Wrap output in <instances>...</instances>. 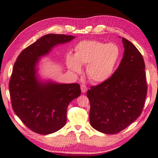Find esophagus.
Listing matches in <instances>:
<instances>
[{"label": "esophagus", "mask_w": 158, "mask_h": 158, "mask_svg": "<svg viewBox=\"0 0 158 158\" xmlns=\"http://www.w3.org/2000/svg\"><path fill=\"white\" fill-rule=\"evenodd\" d=\"M80 88H81V91L83 93H86L87 90H88V88H87V86L85 85H81V86H80Z\"/></svg>", "instance_id": "34e87169"}]
</instances>
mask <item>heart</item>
<instances>
[{
  "instance_id": "heart-1",
  "label": "heart",
  "mask_w": 158,
  "mask_h": 158,
  "mask_svg": "<svg viewBox=\"0 0 158 158\" xmlns=\"http://www.w3.org/2000/svg\"><path fill=\"white\" fill-rule=\"evenodd\" d=\"M120 56V50L114 43L106 44L98 40H83L75 47V55L66 56L68 67L78 72L86 65L88 78L94 82H101L113 73Z\"/></svg>"
}]
</instances>
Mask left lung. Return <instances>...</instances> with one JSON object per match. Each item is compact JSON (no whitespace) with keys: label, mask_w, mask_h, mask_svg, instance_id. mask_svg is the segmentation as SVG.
<instances>
[{"label":"left lung","mask_w":158,"mask_h":158,"mask_svg":"<svg viewBox=\"0 0 158 158\" xmlns=\"http://www.w3.org/2000/svg\"><path fill=\"white\" fill-rule=\"evenodd\" d=\"M124 52L110 78L87 91L90 125L105 134H116L141 114L148 93L145 65L141 52L122 38Z\"/></svg>","instance_id":"obj_1"}]
</instances>
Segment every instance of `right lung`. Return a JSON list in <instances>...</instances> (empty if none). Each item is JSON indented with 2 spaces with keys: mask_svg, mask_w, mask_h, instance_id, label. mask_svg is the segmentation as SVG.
Segmentation results:
<instances>
[{
  "mask_svg": "<svg viewBox=\"0 0 158 158\" xmlns=\"http://www.w3.org/2000/svg\"><path fill=\"white\" fill-rule=\"evenodd\" d=\"M75 36L49 34L23 49L13 65L9 84L15 114L26 127L40 135L51 134L64 127L69 103L81 94L78 83L41 82L36 75L39 59L52 48Z\"/></svg>",
  "mask_w": 158,
  "mask_h": 158,
  "instance_id": "obj_1",
  "label": "right lung"
}]
</instances>
